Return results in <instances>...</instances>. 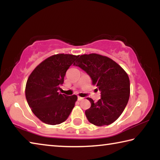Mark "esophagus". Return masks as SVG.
Segmentation results:
<instances>
[{"label": "esophagus", "mask_w": 160, "mask_h": 160, "mask_svg": "<svg viewBox=\"0 0 160 160\" xmlns=\"http://www.w3.org/2000/svg\"><path fill=\"white\" fill-rule=\"evenodd\" d=\"M82 99H83L82 97H78V101H82Z\"/></svg>", "instance_id": "obj_1"}]
</instances>
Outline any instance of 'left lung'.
<instances>
[{
	"label": "left lung",
	"mask_w": 160,
	"mask_h": 160,
	"mask_svg": "<svg viewBox=\"0 0 160 160\" xmlns=\"http://www.w3.org/2000/svg\"><path fill=\"white\" fill-rule=\"evenodd\" d=\"M92 78V85L101 92V99L91 103L85 111L87 118L97 126H108L117 120L128 104L130 80L128 74L112 59L97 53L84 54L75 61Z\"/></svg>",
	"instance_id": "8db88e82"
}]
</instances>
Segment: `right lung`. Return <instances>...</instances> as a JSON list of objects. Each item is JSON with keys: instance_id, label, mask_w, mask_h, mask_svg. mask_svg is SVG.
<instances>
[{"instance_id": "1", "label": "right lung", "mask_w": 160, "mask_h": 160, "mask_svg": "<svg viewBox=\"0 0 160 160\" xmlns=\"http://www.w3.org/2000/svg\"><path fill=\"white\" fill-rule=\"evenodd\" d=\"M78 56L58 53L46 58L31 72L27 81L25 96L32 112L48 125L64 122L75 107L78 97L67 96L58 90L67 70Z\"/></svg>"}]
</instances>
